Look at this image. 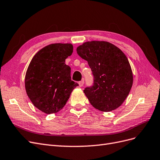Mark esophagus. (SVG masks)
I'll return each instance as SVG.
<instances>
[{
  "instance_id": "34e87169",
  "label": "esophagus",
  "mask_w": 160,
  "mask_h": 160,
  "mask_svg": "<svg viewBox=\"0 0 160 160\" xmlns=\"http://www.w3.org/2000/svg\"><path fill=\"white\" fill-rule=\"evenodd\" d=\"M84 84V80H81V81H80V82H78V84H79V86H80V87L83 86Z\"/></svg>"
}]
</instances>
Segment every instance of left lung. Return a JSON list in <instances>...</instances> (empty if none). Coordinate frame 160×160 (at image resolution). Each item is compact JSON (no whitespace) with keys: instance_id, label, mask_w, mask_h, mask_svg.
Returning a JSON list of instances; mask_svg holds the SVG:
<instances>
[{"instance_id":"left-lung-1","label":"left lung","mask_w":160,"mask_h":160,"mask_svg":"<svg viewBox=\"0 0 160 160\" xmlns=\"http://www.w3.org/2000/svg\"><path fill=\"white\" fill-rule=\"evenodd\" d=\"M76 51L92 71L93 84L84 90L91 105L104 112L119 108L128 96L133 82L126 55L107 41H88Z\"/></svg>"}]
</instances>
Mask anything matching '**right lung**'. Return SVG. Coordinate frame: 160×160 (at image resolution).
I'll use <instances>...</instances> for the list:
<instances>
[{"instance_id":"obj_1","label":"right lung","mask_w":160,"mask_h":160,"mask_svg":"<svg viewBox=\"0 0 160 160\" xmlns=\"http://www.w3.org/2000/svg\"><path fill=\"white\" fill-rule=\"evenodd\" d=\"M70 43L47 45L34 55L28 68L25 87L31 102L47 114L55 113L66 105L78 84L71 80L65 59L72 55Z\"/></svg>"}]
</instances>
